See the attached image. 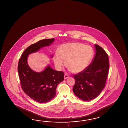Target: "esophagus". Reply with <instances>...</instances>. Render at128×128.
Returning a JSON list of instances; mask_svg holds the SVG:
<instances>
[{"label": "esophagus", "mask_w": 128, "mask_h": 128, "mask_svg": "<svg viewBox=\"0 0 128 128\" xmlns=\"http://www.w3.org/2000/svg\"><path fill=\"white\" fill-rule=\"evenodd\" d=\"M64 79L66 80V79H67V78H68L69 77V76H68V75L67 74H65L64 75Z\"/></svg>", "instance_id": "esophagus-1"}]
</instances>
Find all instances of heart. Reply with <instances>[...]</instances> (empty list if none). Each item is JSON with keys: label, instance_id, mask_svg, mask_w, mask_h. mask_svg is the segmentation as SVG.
Masks as SVG:
<instances>
[{"label": "heart", "instance_id": "1", "mask_svg": "<svg viewBox=\"0 0 128 128\" xmlns=\"http://www.w3.org/2000/svg\"><path fill=\"white\" fill-rule=\"evenodd\" d=\"M94 51L91 46L80 43L64 44L54 55V62L61 68L66 63L70 70L79 72L86 68L92 59Z\"/></svg>", "mask_w": 128, "mask_h": 128}]
</instances>
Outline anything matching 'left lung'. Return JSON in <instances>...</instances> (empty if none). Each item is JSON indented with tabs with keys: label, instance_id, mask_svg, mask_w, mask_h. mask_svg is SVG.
<instances>
[{
	"label": "left lung",
	"instance_id": "8db88e82",
	"mask_svg": "<svg viewBox=\"0 0 128 128\" xmlns=\"http://www.w3.org/2000/svg\"><path fill=\"white\" fill-rule=\"evenodd\" d=\"M96 54L91 64L75 75L74 94L84 101L94 99L105 87L108 76L109 63L108 54L102 47L95 44Z\"/></svg>",
	"mask_w": 128,
	"mask_h": 128
}]
</instances>
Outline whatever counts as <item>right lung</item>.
I'll return each instance as SVG.
<instances>
[{"mask_svg":"<svg viewBox=\"0 0 128 128\" xmlns=\"http://www.w3.org/2000/svg\"><path fill=\"white\" fill-rule=\"evenodd\" d=\"M54 38L41 40L32 44L23 52L20 58L18 72L21 87L29 97L40 103L48 102L56 96L58 84L64 80V72L54 70L50 66L42 72L32 71L28 65L27 58L30 54L50 45Z\"/></svg>","mask_w":128,"mask_h":128,"instance_id":"add662e5","label":"right lung"}]
</instances>
